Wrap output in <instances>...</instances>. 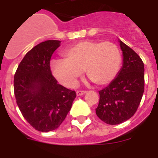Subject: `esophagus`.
I'll use <instances>...</instances> for the list:
<instances>
[{
	"label": "esophagus",
	"mask_w": 158,
	"mask_h": 158,
	"mask_svg": "<svg viewBox=\"0 0 158 158\" xmlns=\"http://www.w3.org/2000/svg\"><path fill=\"white\" fill-rule=\"evenodd\" d=\"M86 93L85 90H77L76 91V94H77V96H83V95H85Z\"/></svg>",
	"instance_id": "1"
}]
</instances>
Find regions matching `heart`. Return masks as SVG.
<instances>
[{
    "mask_svg": "<svg viewBox=\"0 0 158 158\" xmlns=\"http://www.w3.org/2000/svg\"><path fill=\"white\" fill-rule=\"evenodd\" d=\"M62 55L65 59L52 61L51 70L56 80L66 87H72L84 69L97 85L109 84L118 75L122 63L118 45L110 41L79 42L66 49Z\"/></svg>",
    "mask_w": 158,
    "mask_h": 158,
    "instance_id": "heart-1",
    "label": "heart"
}]
</instances>
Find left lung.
<instances>
[{
  "mask_svg": "<svg viewBox=\"0 0 158 158\" xmlns=\"http://www.w3.org/2000/svg\"><path fill=\"white\" fill-rule=\"evenodd\" d=\"M123 64L108 86L99 91L97 117L108 124L125 122L139 107L145 87L144 63L135 51L120 40Z\"/></svg>",
  "mask_w": 158,
  "mask_h": 158,
  "instance_id": "8db88e82",
  "label": "left lung"
}]
</instances>
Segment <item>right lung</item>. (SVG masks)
Here are the masks:
<instances>
[{
	"label": "right lung",
	"instance_id": "obj_1",
	"mask_svg": "<svg viewBox=\"0 0 158 158\" xmlns=\"http://www.w3.org/2000/svg\"><path fill=\"white\" fill-rule=\"evenodd\" d=\"M60 45L46 40L33 47L19 63L14 74V95L23 118L41 132L57 129L71 109L74 90L57 84L50 61Z\"/></svg>",
	"mask_w": 158,
	"mask_h": 158
}]
</instances>
